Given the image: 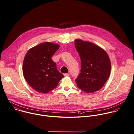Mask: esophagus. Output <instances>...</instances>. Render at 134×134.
I'll return each instance as SVG.
<instances>
[{"mask_svg":"<svg viewBox=\"0 0 134 134\" xmlns=\"http://www.w3.org/2000/svg\"><path fill=\"white\" fill-rule=\"evenodd\" d=\"M64 76L67 77V76H68L69 75V74L68 73H66V74H64Z\"/></svg>","mask_w":134,"mask_h":134,"instance_id":"esophagus-1","label":"esophagus"}]
</instances>
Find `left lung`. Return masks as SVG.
I'll use <instances>...</instances> for the list:
<instances>
[{
	"label": "left lung",
	"mask_w": 134,
	"mask_h": 134,
	"mask_svg": "<svg viewBox=\"0 0 134 134\" xmlns=\"http://www.w3.org/2000/svg\"><path fill=\"white\" fill-rule=\"evenodd\" d=\"M75 45L81 63V72L75 80L77 87L87 93L100 90L110 74L111 63L108 54L91 42L75 39Z\"/></svg>",
	"instance_id": "obj_1"
}]
</instances>
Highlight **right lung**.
<instances>
[{"label":"right lung","mask_w":134,"mask_h":134,"mask_svg":"<svg viewBox=\"0 0 134 134\" xmlns=\"http://www.w3.org/2000/svg\"><path fill=\"white\" fill-rule=\"evenodd\" d=\"M59 48L57 43L44 42L30 48L25 56L23 65L24 78L38 93L46 94L52 91L64 77L52 59Z\"/></svg>","instance_id":"obj_1"}]
</instances>
